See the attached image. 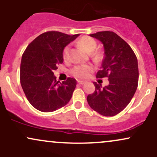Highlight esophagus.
Returning a JSON list of instances; mask_svg holds the SVG:
<instances>
[{"label": "esophagus", "instance_id": "esophagus-1", "mask_svg": "<svg viewBox=\"0 0 157 157\" xmlns=\"http://www.w3.org/2000/svg\"><path fill=\"white\" fill-rule=\"evenodd\" d=\"M77 82H78L79 84L80 85H83L86 83V81H83V80H77Z\"/></svg>", "mask_w": 157, "mask_h": 157}]
</instances>
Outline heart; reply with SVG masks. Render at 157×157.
Listing matches in <instances>:
<instances>
[{
    "label": "heart",
    "mask_w": 157,
    "mask_h": 157,
    "mask_svg": "<svg viewBox=\"0 0 157 157\" xmlns=\"http://www.w3.org/2000/svg\"><path fill=\"white\" fill-rule=\"evenodd\" d=\"M78 44L86 52L88 53H92L97 47V43L94 40L89 37H82ZM70 46H67L64 48L63 55L64 60H68L69 58ZM94 70L93 66L89 64H80L75 66L71 71L74 76L79 77V78H87L91 75Z\"/></svg>",
    "instance_id": "1"
}]
</instances>
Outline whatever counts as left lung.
I'll return each instance as SVG.
<instances>
[{
	"instance_id": "1",
	"label": "left lung",
	"mask_w": 157,
	"mask_h": 157,
	"mask_svg": "<svg viewBox=\"0 0 157 157\" xmlns=\"http://www.w3.org/2000/svg\"><path fill=\"white\" fill-rule=\"evenodd\" d=\"M91 37L103 45L104 58L97 77H109L102 88L94 82V92L87 97L90 107L105 117L117 114L128 105L138 86L137 58L128 44L113 32H99Z\"/></svg>"
}]
</instances>
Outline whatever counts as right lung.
Here are the masks:
<instances>
[{"mask_svg": "<svg viewBox=\"0 0 157 157\" xmlns=\"http://www.w3.org/2000/svg\"><path fill=\"white\" fill-rule=\"evenodd\" d=\"M80 35L59 32L41 34L27 46L21 64V84L27 100L40 111L52 112L71 100L77 80L68 77L60 82L54 70L63 62L64 48Z\"/></svg>", "mask_w": 157, "mask_h": 157, "instance_id": "obj_1", "label": "right lung"}]
</instances>
